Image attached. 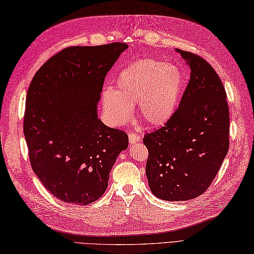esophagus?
I'll return each instance as SVG.
<instances>
[{"label": "esophagus", "instance_id": "obj_1", "mask_svg": "<svg viewBox=\"0 0 254 254\" xmlns=\"http://www.w3.org/2000/svg\"><path fill=\"white\" fill-rule=\"evenodd\" d=\"M128 138H129V143H130V144L137 143V142L140 141V135L137 134V133H134V132H129Z\"/></svg>", "mask_w": 254, "mask_h": 254}]
</instances>
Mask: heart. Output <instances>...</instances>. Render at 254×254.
<instances>
[{"label":"heart","instance_id":"b5f03b06","mask_svg":"<svg viewBox=\"0 0 254 254\" xmlns=\"http://www.w3.org/2000/svg\"><path fill=\"white\" fill-rule=\"evenodd\" d=\"M187 74L182 67L155 58H142L129 64L117 74L114 87L102 91L104 114L115 125L131 116L138 104L139 115L153 127L163 126L179 107Z\"/></svg>","mask_w":254,"mask_h":254}]
</instances>
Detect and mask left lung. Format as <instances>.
I'll return each mask as SVG.
<instances>
[{"mask_svg":"<svg viewBox=\"0 0 254 254\" xmlns=\"http://www.w3.org/2000/svg\"><path fill=\"white\" fill-rule=\"evenodd\" d=\"M176 52L190 69L188 87L174 116L143 138L148 185L154 195L168 201L205 193L230 145V113L219 75L199 56Z\"/></svg>","mask_w":254,"mask_h":254,"instance_id":"obj_1","label":"left lung"}]
</instances>
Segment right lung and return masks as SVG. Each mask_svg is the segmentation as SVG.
<instances>
[{"label": "right lung", "instance_id": "right-lung-1", "mask_svg": "<svg viewBox=\"0 0 254 254\" xmlns=\"http://www.w3.org/2000/svg\"><path fill=\"white\" fill-rule=\"evenodd\" d=\"M125 43L67 47L31 82L23 121L30 163L45 189L66 203L88 205L103 195L128 135L99 120L107 73Z\"/></svg>", "mask_w": 254, "mask_h": 254}]
</instances>
